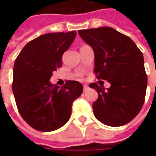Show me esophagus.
<instances>
[{
  "instance_id": "34e87169",
  "label": "esophagus",
  "mask_w": 156,
  "mask_h": 156,
  "mask_svg": "<svg viewBox=\"0 0 156 156\" xmlns=\"http://www.w3.org/2000/svg\"><path fill=\"white\" fill-rule=\"evenodd\" d=\"M83 91H87L88 89V86L87 84H83Z\"/></svg>"
}]
</instances>
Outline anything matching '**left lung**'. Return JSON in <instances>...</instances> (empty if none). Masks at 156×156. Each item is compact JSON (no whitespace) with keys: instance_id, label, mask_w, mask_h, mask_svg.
<instances>
[{"instance_id":"left-lung-1","label":"left lung","mask_w":156,"mask_h":156,"mask_svg":"<svg viewBox=\"0 0 156 156\" xmlns=\"http://www.w3.org/2000/svg\"><path fill=\"white\" fill-rule=\"evenodd\" d=\"M78 34L94 49L96 78L111 84L107 89L97 83L89 85L98 94L93 104L94 116L108 126L128 124L145 98L147 74L142 52L128 36L108 27L79 30Z\"/></svg>"}]
</instances>
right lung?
I'll return each instance as SVG.
<instances>
[{
	"instance_id": "obj_1",
	"label": "right lung",
	"mask_w": 156,
	"mask_h": 156,
	"mask_svg": "<svg viewBox=\"0 0 156 156\" xmlns=\"http://www.w3.org/2000/svg\"><path fill=\"white\" fill-rule=\"evenodd\" d=\"M76 32L41 35L23 48L13 67L12 91L20 115L38 131L63 126L72 114L73 103L83 93V85L67 80L61 88L51 84L52 72L61 68L62 57L71 46Z\"/></svg>"
}]
</instances>
